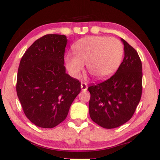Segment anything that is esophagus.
<instances>
[{"label":"esophagus","instance_id":"obj_1","mask_svg":"<svg viewBox=\"0 0 160 160\" xmlns=\"http://www.w3.org/2000/svg\"><path fill=\"white\" fill-rule=\"evenodd\" d=\"M81 89H82V90L83 91L87 90V89H88V84L84 82H81Z\"/></svg>","mask_w":160,"mask_h":160}]
</instances>
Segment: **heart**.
Returning <instances> with one entry per match:
<instances>
[{"mask_svg":"<svg viewBox=\"0 0 160 160\" xmlns=\"http://www.w3.org/2000/svg\"><path fill=\"white\" fill-rule=\"evenodd\" d=\"M75 56L65 58L67 69L72 76L78 78L87 64L88 70L95 79L101 80L114 72L122 59L123 48L116 38L87 37L72 45Z\"/></svg>","mask_w":160,"mask_h":160,"instance_id":"1","label":"heart"}]
</instances>
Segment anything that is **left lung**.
<instances>
[{
    "instance_id": "1",
    "label": "left lung",
    "mask_w": 160,
    "mask_h": 160,
    "mask_svg": "<svg viewBox=\"0 0 160 160\" xmlns=\"http://www.w3.org/2000/svg\"><path fill=\"white\" fill-rule=\"evenodd\" d=\"M124 58L116 73L89 87L92 120L104 128H114L132 118L142 95V62L136 50L125 40Z\"/></svg>"
}]
</instances>
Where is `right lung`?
Returning <instances> with one entry per match:
<instances>
[{
  "label": "right lung",
  "mask_w": 160,
  "mask_h": 160,
  "mask_svg": "<svg viewBox=\"0 0 160 160\" xmlns=\"http://www.w3.org/2000/svg\"><path fill=\"white\" fill-rule=\"evenodd\" d=\"M65 35L47 34L25 51L18 68L16 91L25 116L35 126L52 128L66 119L81 90L66 73Z\"/></svg>",
  "instance_id": "1"
}]
</instances>
